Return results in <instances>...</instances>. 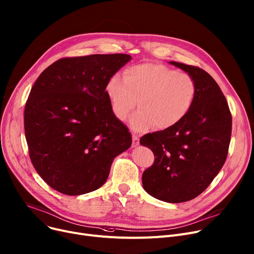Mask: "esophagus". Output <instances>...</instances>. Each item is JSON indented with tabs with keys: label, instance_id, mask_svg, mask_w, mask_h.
Masks as SVG:
<instances>
[{
	"label": "esophagus",
	"instance_id": "obj_1",
	"mask_svg": "<svg viewBox=\"0 0 254 254\" xmlns=\"http://www.w3.org/2000/svg\"><path fill=\"white\" fill-rule=\"evenodd\" d=\"M139 143H140V141H139V138L137 137V136H132V144H131V147L133 148V147H137V146H139Z\"/></svg>",
	"mask_w": 254,
	"mask_h": 254
}]
</instances>
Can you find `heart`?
Returning <instances> with one entry per match:
<instances>
[{"label":"heart","mask_w":254,"mask_h":254,"mask_svg":"<svg viewBox=\"0 0 254 254\" xmlns=\"http://www.w3.org/2000/svg\"><path fill=\"white\" fill-rule=\"evenodd\" d=\"M106 94L117 120L126 121L137 104L139 110L130 118L134 131L155 127L164 130L178 125L188 114L197 95L194 78L159 63L130 66L124 78L112 75Z\"/></svg>","instance_id":"obj_1"}]
</instances>
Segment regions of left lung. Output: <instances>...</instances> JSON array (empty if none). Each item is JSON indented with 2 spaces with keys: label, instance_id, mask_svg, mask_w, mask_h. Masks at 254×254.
Here are the masks:
<instances>
[{
  "label": "left lung",
  "instance_id": "1",
  "mask_svg": "<svg viewBox=\"0 0 254 254\" xmlns=\"http://www.w3.org/2000/svg\"><path fill=\"white\" fill-rule=\"evenodd\" d=\"M197 86L192 108L175 127L147 133L140 144L152 150L154 163L143 173L145 191L181 203L203 192L223 167L232 133V115L216 81L199 67L171 61Z\"/></svg>",
  "mask_w": 254,
  "mask_h": 254
}]
</instances>
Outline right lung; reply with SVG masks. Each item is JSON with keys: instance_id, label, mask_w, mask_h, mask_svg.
Segmentation results:
<instances>
[{"instance_id": "right-lung-1", "label": "right lung", "mask_w": 254, "mask_h": 254, "mask_svg": "<svg viewBox=\"0 0 254 254\" xmlns=\"http://www.w3.org/2000/svg\"><path fill=\"white\" fill-rule=\"evenodd\" d=\"M131 57L94 54L62 58L41 73L24 109L29 157L41 178L65 195L102 187L113 159L131 145L112 112L109 78Z\"/></svg>"}]
</instances>
